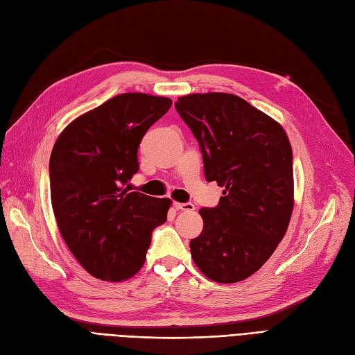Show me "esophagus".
Instances as JSON below:
<instances>
[{"label": "esophagus", "instance_id": "obj_1", "mask_svg": "<svg viewBox=\"0 0 355 355\" xmlns=\"http://www.w3.org/2000/svg\"><path fill=\"white\" fill-rule=\"evenodd\" d=\"M175 209L182 210V211H192L195 210V205L192 202H175Z\"/></svg>", "mask_w": 355, "mask_h": 355}]
</instances>
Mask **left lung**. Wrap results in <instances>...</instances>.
I'll list each match as a JSON object with an SVG mask.
<instances>
[{"label":"left lung","instance_id":"obj_1","mask_svg":"<svg viewBox=\"0 0 355 355\" xmlns=\"http://www.w3.org/2000/svg\"><path fill=\"white\" fill-rule=\"evenodd\" d=\"M175 107L200 144L205 179L225 188L214 209L200 210L204 227L191 255L214 282H239L286 234L294 209L289 139L277 121L232 94H191Z\"/></svg>","mask_w":355,"mask_h":355}]
</instances>
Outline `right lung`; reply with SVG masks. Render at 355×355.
<instances>
[{
  "instance_id": "right-lung-1",
  "label": "right lung",
  "mask_w": 355,
  "mask_h": 355,
  "mask_svg": "<svg viewBox=\"0 0 355 355\" xmlns=\"http://www.w3.org/2000/svg\"><path fill=\"white\" fill-rule=\"evenodd\" d=\"M172 100L121 94L61 132L50 158L53 210L66 245L89 275L120 282L145 261L153 230L167 220L168 198L132 191L138 148Z\"/></svg>"
}]
</instances>
